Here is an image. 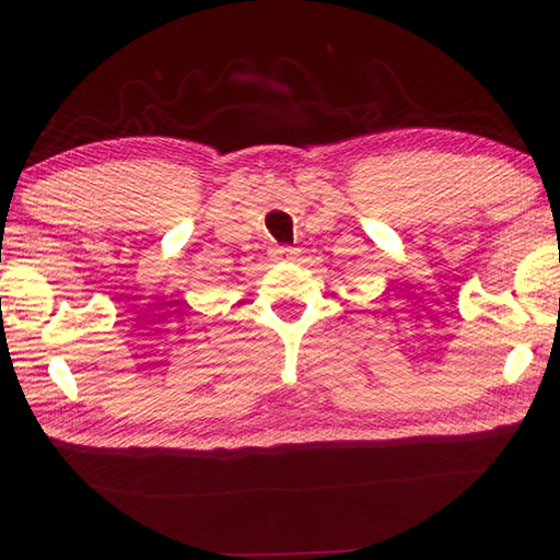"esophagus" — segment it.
<instances>
[{"instance_id": "1", "label": "esophagus", "mask_w": 560, "mask_h": 560, "mask_svg": "<svg viewBox=\"0 0 560 560\" xmlns=\"http://www.w3.org/2000/svg\"><path fill=\"white\" fill-rule=\"evenodd\" d=\"M271 255L277 259H293L295 257V247H289V245H279L271 249Z\"/></svg>"}]
</instances>
